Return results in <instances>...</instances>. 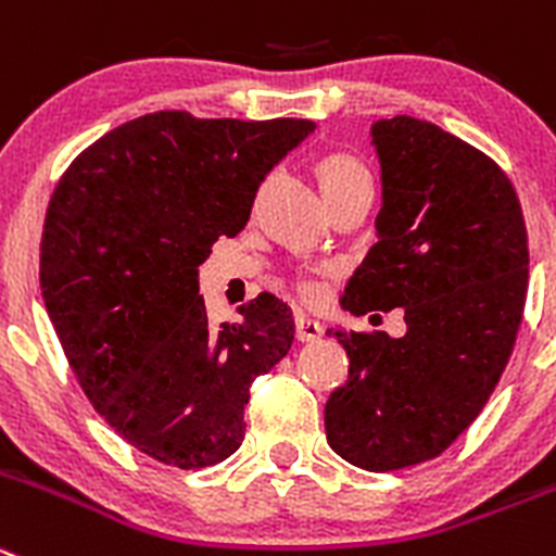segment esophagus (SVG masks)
Listing matches in <instances>:
<instances>
[{"label": "esophagus", "instance_id": "esophagus-1", "mask_svg": "<svg viewBox=\"0 0 556 556\" xmlns=\"http://www.w3.org/2000/svg\"><path fill=\"white\" fill-rule=\"evenodd\" d=\"M324 334V326L318 320L307 318V315H295V340L302 342H315Z\"/></svg>", "mask_w": 556, "mask_h": 556}]
</instances>
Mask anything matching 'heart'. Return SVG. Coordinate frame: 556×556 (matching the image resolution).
I'll return each instance as SVG.
<instances>
[{
  "label": "heart",
  "mask_w": 556,
  "mask_h": 556,
  "mask_svg": "<svg viewBox=\"0 0 556 556\" xmlns=\"http://www.w3.org/2000/svg\"><path fill=\"white\" fill-rule=\"evenodd\" d=\"M318 178H320V186H324V194L331 197L334 191H340L342 186L354 184V180L359 178H370V175H367L365 164H362L359 159H354V155L331 153L318 161ZM293 288L295 293L302 295L304 302L309 304L318 302L320 295H324V288H320V282L313 277V274H299V277L293 279Z\"/></svg>",
  "instance_id": "obj_1"
}]
</instances>
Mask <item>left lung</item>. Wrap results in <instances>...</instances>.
Segmentation results:
<instances>
[{
  "label": "left lung",
  "instance_id": "obj_1",
  "mask_svg": "<svg viewBox=\"0 0 556 556\" xmlns=\"http://www.w3.org/2000/svg\"><path fill=\"white\" fill-rule=\"evenodd\" d=\"M372 144L378 241L342 307H403L408 331H334L351 365L326 403V439L359 469L395 471L442 455L489 403L521 326L529 249L494 159L408 114L378 121Z\"/></svg>",
  "mask_w": 556,
  "mask_h": 556
}]
</instances>
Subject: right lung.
Returning a JSON list of instances; mask_svg holds the SVG:
<instances>
[{"label": "right lung", "mask_w": 556, "mask_h": 556, "mask_svg": "<svg viewBox=\"0 0 556 556\" xmlns=\"http://www.w3.org/2000/svg\"><path fill=\"white\" fill-rule=\"evenodd\" d=\"M313 121L153 112L103 134L46 207L40 290L92 408L148 458L205 469L243 442L249 387L290 351L288 304L261 293L207 324L197 266L238 236L263 178Z\"/></svg>", "instance_id": "1"}]
</instances>
